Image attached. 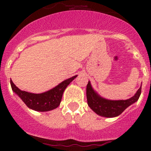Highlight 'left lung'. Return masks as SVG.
Segmentation results:
<instances>
[{
  "instance_id": "left-lung-1",
  "label": "left lung",
  "mask_w": 151,
  "mask_h": 151,
  "mask_svg": "<svg viewBox=\"0 0 151 151\" xmlns=\"http://www.w3.org/2000/svg\"><path fill=\"white\" fill-rule=\"evenodd\" d=\"M141 93V86L133 97L128 100L111 101L101 97L92 88L91 82H88L86 88L88 105L97 115L107 118L118 116L130 105L138 101Z\"/></svg>"
}]
</instances>
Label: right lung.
I'll list each match as a JSON object with an SVG mask.
<instances>
[{
    "label": "right lung",
    "instance_id": "1",
    "mask_svg": "<svg viewBox=\"0 0 151 151\" xmlns=\"http://www.w3.org/2000/svg\"><path fill=\"white\" fill-rule=\"evenodd\" d=\"M77 76L65 80L55 88L41 94H33L22 91L13 84L10 79L12 90L20 97L29 108L35 111L46 112L54 110L59 106L62 100L63 94L69 83L76 78Z\"/></svg>",
    "mask_w": 151,
    "mask_h": 151
}]
</instances>
